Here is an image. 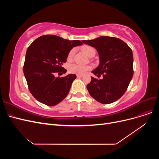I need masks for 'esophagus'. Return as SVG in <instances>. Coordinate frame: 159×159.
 I'll use <instances>...</instances> for the list:
<instances>
[{"label": "esophagus", "instance_id": "obj_1", "mask_svg": "<svg viewBox=\"0 0 159 159\" xmlns=\"http://www.w3.org/2000/svg\"><path fill=\"white\" fill-rule=\"evenodd\" d=\"M83 76V75H77V78H82Z\"/></svg>", "mask_w": 159, "mask_h": 159}]
</instances>
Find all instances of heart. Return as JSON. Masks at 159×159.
Returning <instances> with one entry per match:
<instances>
[{"label":"heart","instance_id":"obj_1","mask_svg":"<svg viewBox=\"0 0 159 159\" xmlns=\"http://www.w3.org/2000/svg\"><path fill=\"white\" fill-rule=\"evenodd\" d=\"M81 50H82V51L85 53V54L87 56H88L89 57L93 56L95 54V50L92 46L84 45L81 47ZM74 54H75V49L74 48L71 49L69 52L68 57H67V60H68V61H70L73 60ZM91 69V66H90L80 65V64H71L68 68L69 71L70 73L78 74V75H84Z\"/></svg>","mask_w":159,"mask_h":159}]
</instances>
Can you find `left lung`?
I'll use <instances>...</instances> for the list:
<instances>
[{
	"label": "left lung",
	"instance_id": "obj_1",
	"mask_svg": "<svg viewBox=\"0 0 159 159\" xmlns=\"http://www.w3.org/2000/svg\"><path fill=\"white\" fill-rule=\"evenodd\" d=\"M97 50L99 65L92 73L87 85L90 95L98 102L109 104L116 102L125 92L133 75V56L131 49L117 38L100 36L94 40H82Z\"/></svg>",
	"mask_w": 159,
	"mask_h": 159
}]
</instances>
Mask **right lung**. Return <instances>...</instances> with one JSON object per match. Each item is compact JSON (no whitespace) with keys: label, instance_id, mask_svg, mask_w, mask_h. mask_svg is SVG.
<instances>
[{"label":"right lung","instance_id":"add662e5","mask_svg":"<svg viewBox=\"0 0 159 159\" xmlns=\"http://www.w3.org/2000/svg\"><path fill=\"white\" fill-rule=\"evenodd\" d=\"M80 40H68L55 35L38 38L28 48L23 71L30 93L38 102L48 106L60 103L68 95L75 74L56 78V72L67 71L62 65ZM60 73V72H59Z\"/></svg>","mask_w":159,"mask_h":159}]
</instances>
